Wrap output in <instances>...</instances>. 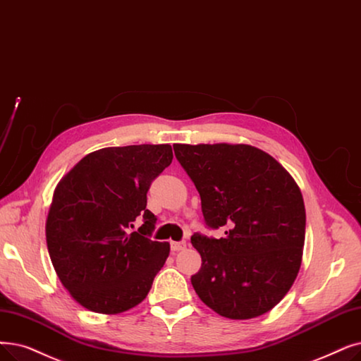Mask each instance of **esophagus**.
Here are the masks:
<instances>
[{"label":"esophagus","mask_w":361,"mask_h":361,"mask_svg":"<svg viewBox=\"0 0 361 361\" xmlns=\"http://www.w3.org/2000/svg\"><path fill=\"white\" fill-rule=\"evenodd\" d=\"M171 249L172 250H184L185 249V242H172Z\"/></svg>","instance_id":"1"}]
</instances>
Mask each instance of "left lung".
I'll return each instance as SVG.
<instances>
[{"instance_id": "obj_1", "label": "left lung", "mask_w": 361, "mask_h": 361, "mask_svg": "<svg viewBox=\"0 0 361 361\" xmlns=\"http://www.w3.org/2000/svg\"><path fill=\"white\" fill-rule=\"evenodd\" d=\"M176 158L200 195L209 227L193 234L202 257L192 285L216 314L247 320L274 308L301 269L305 242L302 193L271 154L250 145H176Z\"/></svg>"}]
</instances>
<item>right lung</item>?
Instances as JSON below:
<instances>
[{
  "mask_svg": "<svg viewBox=\"0 0 361 361\" xmlns=\"http://www.w3.org/2000/svg\"><path fill=\"white\" fill-rule=\"evenodd\" d=\"M172 162L169 145L91 152L56 185L45 223L53 267L73 300L100 314H119L147 296L169 255L149 239L156 216L146 209L152 181ZM137 217L138 232L129 233Z\"/></svg>",
  "mask_w": 361,
  "mask_h": 361,
  "instance_id": "1",
  "label": "right lung"
}]
</instances>
